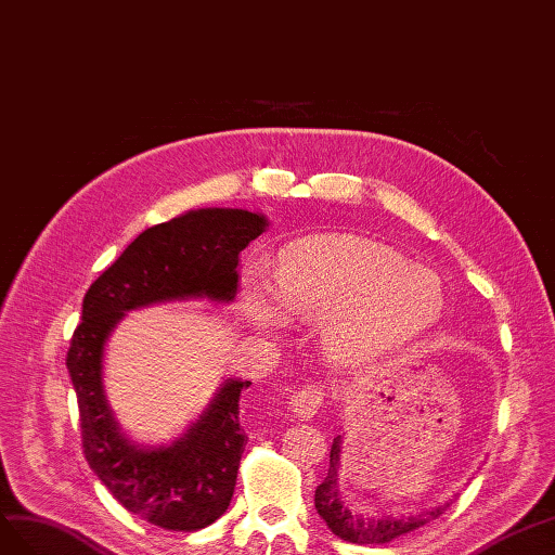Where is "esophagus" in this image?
I'll use <instances>...</instances> for the list:
<instances>
[{
    "label": "esophagus",
    "instance_id": "34e87169",
    "mask_svg": "<svg viewBox=\"0 0 555 555\" xmlns=\"http://www.w3.org/2000/svg\"><path fill=\"white\" fill-rule=\"evenodd\" d=\"M325 400V392L319 384H309V386H302L291 400V411L295 416L299 418H313L315 411L321 409Z\"/></svg>",
    "mask_w": 555,
    "mask_h": 555
}]
</instances>
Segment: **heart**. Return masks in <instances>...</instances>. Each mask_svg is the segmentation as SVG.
Returning <instances> with one entry per match:
<instances>
[{
  "label": "heart",
  "instance_id": "1",
  "mask_svg": "<svg viewBox=\"0 0 555 555\" xmlns=\"http://www.w3.org/2000/svg\"><path fill=\"white\" fill-rule=\"evenodd\" d=\"M444 291L400 253L353 236L297 244L281 256L274 288L246 274L240 309L262 330L288 319L323 323L332 360L362 362L421 337L439 319Z\"/></svg>",
  "mask_w": 555,
  "mask_h": 555
}]
</instances>
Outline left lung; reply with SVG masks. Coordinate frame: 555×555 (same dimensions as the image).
Instances as JSON below:
<instances>
[{
	"instance_id": "8db88e82",
	"label": "left lung",
	"mask_w": 555,
	"mask_h": 555,
	"mask_svg": "<svg viewBox=\"0 0 555 555\" xmlns=\"http://www.w3.org/2000/svg\"><path fill=\"white\" fill-rule=\"evenodd\" d=\"M339 455H341V437H335L330 449V469L325 481L315 488V509L323 516L327 528L351 544H388L398 537L425 526L430 518L447 512V506H437L433 512H423L409 518H362L351 514L339 498Z\"/></svg>"
}]
</instances>
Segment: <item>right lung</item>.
<instances>
[{
    "label": "right lung",
    "mask_w": 555,
    "mask_h": 555,
    "mask_svg": "<svg viewBox=\"0 0 555 555\" xmlns=\"http://www.w3.org/2000/svg\"><path fill=\"white\" fill-rule=\"evenodd\" d=\"M264 230V216L244 209L188 211L141 232L83 297L67 351L83 455L125 509L165 530H202L225 514L248 441L240 400L250 382L228 378L181 439L141 449L120 433L106 404L104 344L130 309L185 297L230 302L240 286V253Z\"/></svg>",
    "instance_id": "obj_1"
}]
</instances>
